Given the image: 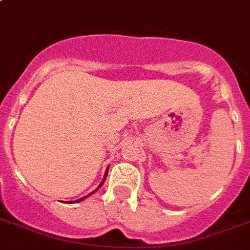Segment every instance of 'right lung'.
Segmentation results:
<instances>
[{
  "mask_svg": "<svg viewBox=\"0 0 250 250\" xmlns=\"http://www.w3.org/2000/svg\"><path fill=\"white\" fill-rule=\"evenodd\" d=\"M107 172H108V170H107V171H106V174H104V177H103V180H102V183H101V185H100V187L97 188V189H96V190H94V191H92V193H90V194H93V193H96V191H97V190H98V189H100V188H101V187H102V185H103V183H104V180H106ZM90 194H88V195H90ZM88 195H86V197H88ZM86 197H83V198H80V199H78V201H75V202H80V201H83L84 198H86Z\"/></svg>",
  "mask_w": 250,
  "mask_h": 250,
  "instance_id": "right-lung-1",
  "label": "right lung"
}]
</instances>
